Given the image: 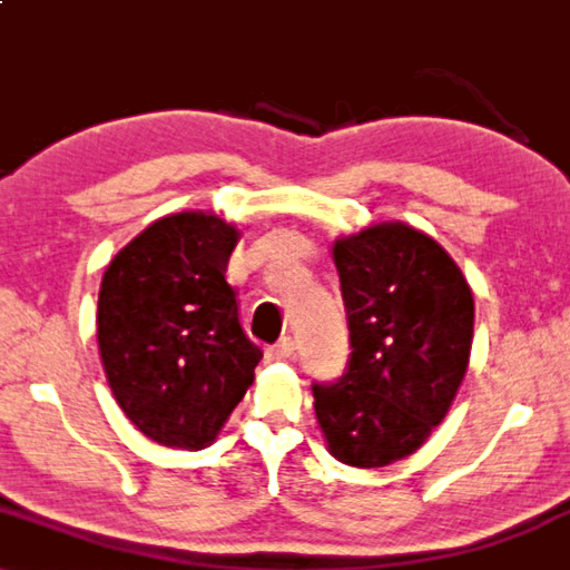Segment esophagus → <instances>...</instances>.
Here are the masks:
<instances>
[{"mask_svg": "<svg viewBox=\"0 0 570 570\" xmlns=\"http://www.w3.org/2000/svg\"><path fill=\"white\" fill-rule=\"evenodd\" d=\"M293 352H295V341L291 336H285V338H279L275 346L267 348V358H273V362H279V358L293 356Z\"/></svg>", "mask_w": 570, "mask_h": 570, "instance_id": "1", "label": "esophagus"}]
</instances>
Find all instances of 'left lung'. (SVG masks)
Instances as JSON below:
<instances>
[{
    "label": "left lung",
    "mask_w": 570,
    "mask_h": 570,
    "mask_svg": "<svg viewBox=\"0 0 570 570\" xmlns=\"http://www.w3.org/2000/svg\"><path fill=\"white\" fill-rule=\"evenodd\" d=\"M352 358L336 384H315V417L331 456L382 469L423 445L449 415L474 341V295L433 236L376 222L331 247Z\"/></svg>",
    "instance_id": "obj_1"
}]
</instances>
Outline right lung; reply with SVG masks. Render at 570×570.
Masks as SVG:
<instances>
[{
    "label": "right lung",
    "mask_w": 570,
    "mask_h": 570,
    "mask_svg": "<svg viewBox=\"0 0 570 570\" xmlns=\"http://www.w3.org/2000/svg\"><path fill=\"white\" fill-rule=\"evenodd\" d=\"M239 236L212 212L168 214L101 277L96 341L111 395L139 433L168 449L212 445L255 382L262 352L224 277Z\"/></svg>",
    "instance_id": "right-lung-1"
}]
</instances>
